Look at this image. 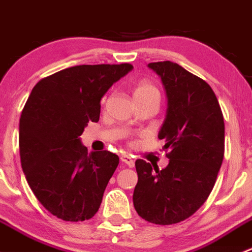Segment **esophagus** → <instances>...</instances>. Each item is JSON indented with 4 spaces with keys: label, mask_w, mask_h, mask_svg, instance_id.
I'll return each mask as SVG.
<instances>
[{
    "label": "esophagus",
    "mask_w": 252,
    "mask_h": 252,
    "mask_svg": "<svg viewBox=\"0 0 252 252\" xmlns=\"http://www.w3.org/2000/svg\"><path fill=\"white\" fill-rule=\"evenodd\" d=\"M121 161L124 162V163L126 164V166H129L130 168H133L134 164H135V161L133 159V157L128 156V155H122L121 156Z\"/></svg>",
    "instance_id": "obj_1"
}]
</instances>
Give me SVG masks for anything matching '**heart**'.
I'll return each mask as SVG.
<instances>
[{"instance_id":"obj_1","label":"heart","mask_w":252,"mask_h":252,"mask_svg":"<svg viewBox=\"0 0 252 252\" xmlns=\"http://www.w3.org/2000/svg\"><path fill=\"white\" fill-rule=\"evenodd\" d=\"M134 98L145 97V96H157L158 97L159 93L156 86L149 80H140L134 85L133 89Z\"/></svg>"}]
</instances>
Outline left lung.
Listing matches in <instances>:
<instances>
[{"label": "left lung", "mask_w": 252, "mask_h": 252, "mask_svg": "<svg viewBox=\"0 0 252 252\" xmlns=\"http://www.w3.org/2000/svg\"><path fill=\"white\" fill-rule=\"evenodd\" d=\"M149 68L159 75L168 100L158 139L169 149V163L159 171L136 159L133 202L145 220L168 225L194 215L212 191L224 156V119L201 78L169 61Z\"/></svg>", "instance_id": "left-lung-1"}]
</instances>
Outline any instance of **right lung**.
Masks as SVG:
<instances>
[{
  "label": "right lung",
  "mask_w": 252,
  "mask_h": 252,
  "mask_svg": "<svg viewBox=\"0 0 252 252\" xmlns=\"http://www.w3.org/2000/svg\"><path fill=\"white\" fill-rule=\"evenodd\" d=\"M131 69L129 63L74 65L32 90L19 121L20 162L36 199L57 218L80 222L100 208L119 157L88 154L80 135L98 122L102 96Z\"/></svg>",
  "instance_id": "1"
}]
</instances>
